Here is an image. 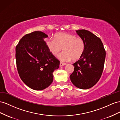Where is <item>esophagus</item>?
Segmentation results:
<instances>
[{"mask_svg":"<svg viewBox=\"0 0 120 120\" xmlns=\"http://www.w3.org/2000/svg\"><path fill=\"white\" fill-rule=\"evenodd\" d=\"M65 64H66L65 63H63L62 62H60V66H63L65 65Z\"/></svg>","mask_w":120,"mask_h":120,"instance_id":"34e87169","label":"esophagus"}]
</instances>
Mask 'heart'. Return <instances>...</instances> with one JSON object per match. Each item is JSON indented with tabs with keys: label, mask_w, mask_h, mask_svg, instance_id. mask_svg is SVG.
<instances>
[{
	"label": "heart",
	"mask_w": 120,
	"mask_h": 120,
	"mask_svg": "<svg viewBox=\"0 0 120 120\" xmlns=\"http://www.w3.org/2000/svg\"><path fill=\"white\" fill-rule=\"evenodd\" d=\"M46 45L54 56H57L62 50H64L59 56L60 59L63 61L80 59L83 55L86 46L83 38L65 33L56 34L55 39H48L46 41Z\"/></svg>",
	"instance_id": "obj_1"
}]
</instances>
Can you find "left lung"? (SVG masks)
<instances>
[{
  "label": "left lung",
  "mask_w": 120,
  "mask_h": 120,
  "mask_svg": "<svg viewBox=\"0 0 120 120\" xmlns=\"http://www.w3.org/2000/svg\"><path fill=\"white\" fill-rule=\"evenodd\" d=\"M85 42V49L79 60L73 64L74 71L70 80L75 86L86 90L96 84L103 71L105 51L101 40L85 30H76Z\"/></svg>",
  "instance_id": "left-lung-1"
}]
</instances>
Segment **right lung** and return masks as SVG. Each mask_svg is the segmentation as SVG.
Segmentation results:
<instances>
[{
  "mask_svg": "<svg viewBox=\"0 0 120 120\" xmlns=\"http://www.w3.org/2000/svg\"><path fill=\"white\" fill-rule=\"evenodd\" d=\"M46 34L33 32L24 36L15 48L16 67L20 78L27 86L41 90L53 80V72L60 61L51 53L44 39Z\"/></svg>",
  "mask_w": 120,
  "mask_h": 120,
  "instance_id": "1",
  "label": "right lung"
}]
</instances>
